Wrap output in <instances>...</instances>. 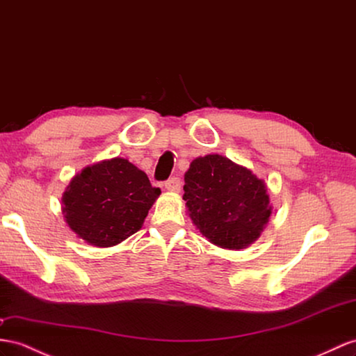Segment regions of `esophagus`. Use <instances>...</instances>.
I'll list each match as a JSON object with an SVG mask.
<instances>
[{"label":"esophagus","mask_w":356,"mask_h":356,"mask_svg":"<svg viewBox=\"0 0 356 356\" xmlns=\"http://www.w3.org/2000/svg\"><path fill=\"white\" fill-rule=\"evenodd\" d=\"M167 191H171V193H179L180 188H181V181L179 177H170L168 180H165V184H163Z\"/></svg>","instance_id":"obj_1"}]
</instances>
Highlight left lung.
Here are the masks:
<instances>
[{
  "mask_svg": "<svg viewBox=\"0 0 356 356\" xmlns=\"http://www.w3.org/2000/svg\"><path fill=\"white\" fill-rule=\"evenodd\" d=\"M184 189L191 220L221 248L248 247L270 216L263 180L221 154H207L191 162Z\"/></svg>",
  "mask_w": 356,
  "mask_h": 356,
  "instance_id": "8db88e82",
  "label": "left lung"
}]
</instances>
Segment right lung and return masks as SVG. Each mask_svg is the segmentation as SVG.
<instances>
[{
	"mask_svg": "<svg viewBox=\"0 0 356 356\" xmlns=\"http://www.w3.org/2000/svg\"><path fill=\"white\" fill-rule=\"evenodd\" d=\"M161 194L144 171L123 158L102 161L76 175L63 195V212L81 239L113 247L136 233Z\"/></svg>",
	"mask_w": 356,
	"mask_h": 356,
	"instance_id": "obj_1",
	"label": "right lung"
}]
</instances>
